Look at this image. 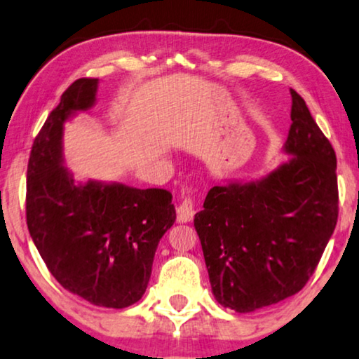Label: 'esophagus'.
Wrapping results in <instances>:
<instances>
[{
	"instance_id": "34e87169",
	"label": "esophagus",
	"mask_w": 359,
	"mask_h": 359,
	"mask_svg": "<svg viewBox=\"0 0 359 359\" xmlns=\"http://www.w3.org/2000/svg\"><path fill=\"white\" fill-rule=\"evenodd\" d=\"M195 215V203L190 196L182 201V203L177 206V221L179 223H190L194 219Z\"/></svg>"
}]
</instances>
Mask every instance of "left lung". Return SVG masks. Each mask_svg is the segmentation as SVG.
Here are the masks:
<instances>
[{"label":"left lung","instance_id":"1","mask_svg":"<svg viewBox=\"0 0 359 359\" xmlns=\"http://www.w3.org/2000/svg\"><path fill=\"white\" fill-rule=\"evenodd\" d=\"M290 93V158L260 179L213 187L194 219L211 291L241 314L301 291L338 218L335 151L304 99Z\"/></svg>","mask_w":359,"mask_h":359}]
</instances>
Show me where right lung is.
I'll return each mask as SVG.
<instances>
[{
	"label": "right lung",
	"instance_id": "1",
	"mask_svg": "<svg viewBox=\"0 0 359 359\" xmlns=\"http://www.w3.org/2000/svg\"><path fill=\"white\" fill-rule=\"evenodd\" d=\"M81 78L35 136L27 165V228L50 273L90 304L123 309L141 299L161 237L175 221L172 194L118 182H74L65 168V123L97 99Z\"/></svg>",
	"mask_w": 359,
	"mask_h": 359
}]
</instances>
